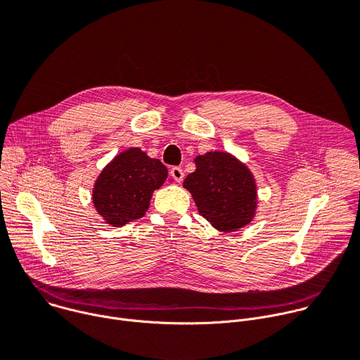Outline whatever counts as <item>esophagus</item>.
<instances>
[{
  "label": "esophagus",
  "instance_id": "obj_1",
  "mask_svg": "<svg viewBox=\"0 0 360 360\" xmlns=\"http://www.w3.org/2000/svg\"><path fill=\"white\" fill-rule=\"evenodd\" d=\"M171 176H172L178 184H181V182L184 181V171H182V168H179V167L171 168Z\"/></svg>",
  "mask_w": 360,
  "mask_h": 360
}]
</instances>
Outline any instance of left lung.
Returning <instances> with one entry per match:
<instances>
[{
	"label": "left lung",
	"mask_w": 360,
	"mask_h": 360,
	"mask_svg": "<svg viewBox=\"0 0 360 360\" xmlns=\"http://www.w3.org/2000/svg\"><path fill=\"white\" fill-rule=\"evenodd\" d=\"M195 171L184 188L199 215L221 232H236L256 217L258 185L245 162L226 150H210L193 158Z\"/></svg>",
	"instance_id": "obj_1"
}]
</instances>
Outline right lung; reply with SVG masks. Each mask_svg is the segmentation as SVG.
<instances>
[{"mask_svg":"<svg viewBox=\"0 0 360 360\" xmlns=\"http://www.w3.org/2000/svg\"><path fill=\"white\" fill-rule=\"evenodd\" d=\"M167 176L168 169L160 160L148 157L139 148H128L95 179L94 207L107 225L121 228L146 214L153 191L164 185Z\"/></svg>","mask_w":360,"mask_h":360,"instance_id":"right-lung-1","label":"right lung"}]
</instances>
